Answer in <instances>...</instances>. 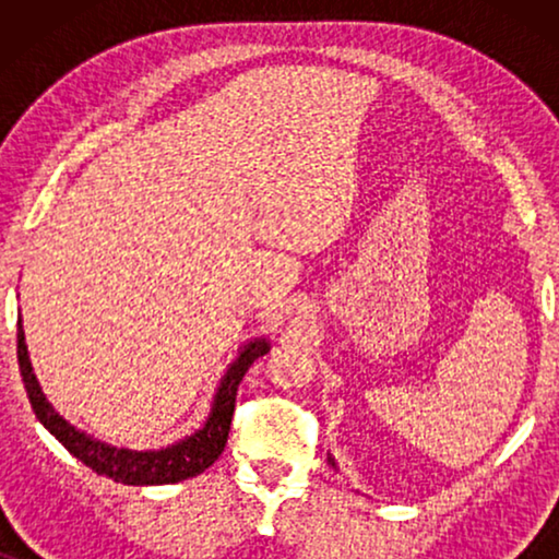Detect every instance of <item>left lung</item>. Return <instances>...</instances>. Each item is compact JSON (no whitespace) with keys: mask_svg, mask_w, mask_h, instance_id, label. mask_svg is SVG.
Masks as SVG:
<instances>
[{"mask_svg":"<svg viewBox=\"0 0 559 559\" xmlns=\"http://www.w3.org/2000/svg\"><path fill=\"white\" fill-rule=\"evenodd\" d=\"M328 461H331V465H333V468H338V465H335V461H333V457H328Z\"/></svg>","mask_w":559,"mask_h":559,"instance_id":"obj_1","label":"left lung"}]
</instances>
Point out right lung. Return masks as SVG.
I'll use <instances>...</instances> for the list:
<instances>
[{
  "label": "right lung",
  "instance_id": "add662e5",
  "mask_svg": "<svg viewBox=\"0 0 559 559\" xmlns=\"http://www.w3.org/2000/svg\"><path fill=\"white\" fill-rule=\"evenodd\" d=\"M270 350V341L264 335L251 338L239 348V354L228 369L221 377L216 394H213L211 412L205 417L201 430L186 435V438L173 442V445L157 448V450H132L119 448L111 442H104L94 438V435L79 430V427L68 423L60 412L48 402L43 394L40 381H37L33 371V361H29L25 331H22V318H17V361L20 373L25 381L29 404H33L35 417L40 419L45 430L56 438L73 457L86 463L91 471L98 476H106L117 484L124 486H165V484H180V480L193 478L205 468H211L224 453L228 430H231V417L236 407V392L243 373L249 366Z\"/></svg>",
  "mask_w": 559,
  "mask_h": 559
}]
</instances>
